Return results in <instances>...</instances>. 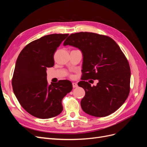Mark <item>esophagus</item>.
<instances>
[{"label":"esophagus","instance_id":"34e87169","mask_svg":"<svg viewBox=\"0 0 147 147\" xmlns=\"http://www.w3.org/2000/svg\"><path fill=\"white\" fill-rule=\"evenodd\" d=\"M72 86H73V88H77V87H78V84H77V83L74 82V83H72Z\"/></svg>","mask_w":147,"mask_h":147}]
</instances>
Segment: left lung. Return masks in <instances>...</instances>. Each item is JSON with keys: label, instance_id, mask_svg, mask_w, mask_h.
<instances>
[{"label": "left lung", "instance_id": "8db88e82", "mask_svg": "<svg viewBox=\"0 0 147 147\" xmlns=\"http://www.w3.org/2000/svg\"><path fill=\"white\" fill-rule=\"evenodd\" d=\"M72 45L83 53L82 80L78 85L85 91L81 100L84 112L96 117L113 113L129 94L131 69L128 61L112 38L96 33L80 32L70 34L64 45ZM98 79L95 87L86 81Z\"/></svg>", "mask_w": 147, "mask_h": 147}]
</instances>
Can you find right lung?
<instances>
[{
  "label": "right lung",
  "mask_w": 147,
  "mask_h": 147,
  "mask_svg": "<svg viewBox=\"0 0 147 147\" xmlns=\"http://www.w3.org/2000/svg\"><path fill=\"white\" fill-rule=\"evenodd\" d=\"M69 34L47 35L28 44L18 57L12 78L14 94L23 108L32 116L48 119L59 115L62 100L72 90L68 80L49 84L47 68L55 64L54 54Z\"/></svg>",
  "instance_id": "1"
}]
</instances>
